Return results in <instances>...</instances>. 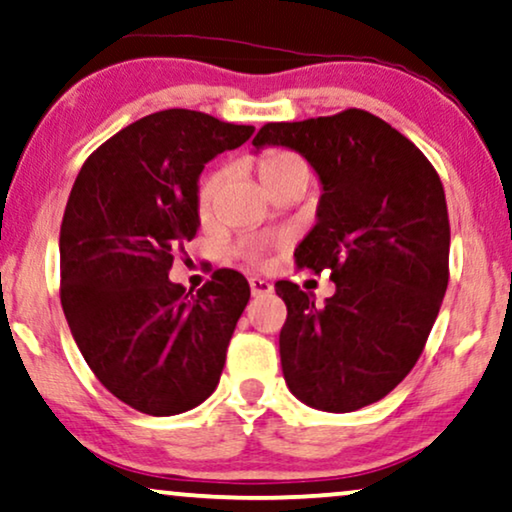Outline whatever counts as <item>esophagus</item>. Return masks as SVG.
I'll return each mask as SVG.
<instances>
[{"mask_svg":"<svg viewBox=\"0 0 512 512\" xmlns=\"http://www.w3.org/2000/svg\"><path fill=\"white\" fill-rule=\"evenodd\" d=\"M250 292L255 297H267L274 292V285L269 281H264V278H250Z\"/></svg>","mask_w":512,"mask_h":512,"instance_id":"esophagus-1","label":"esophagus"}]
</instances>
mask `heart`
Listing matches in <instances>:
<instances>
[{"mask_svg":"<svg viewBox=\"0 0 512 512\" xmlns=\"http://www.w3.org/2000/svg\"><path fill=\"white\" fill-rule=\"evenodd\" d=\"M260 175L264 180V185H274L276 180H281L292 170L297 168H306L304 161L299 159L295 152H288V149H269V152H264L260 156ZM224 177H227V168H215L210 170V173L203 177L201 185H199V192H196V203H199V213L206 217L210 215V210H213V203H215V196L220 192ZM236 255L243 257L245 262L250 264H264L267 260V250H269V243L262 241V238H243V241L236 243Z\"/></svg>","mask_w":512,"mask_h":512,"instance_id":"heart-1","label":"heart"}]
</instances>
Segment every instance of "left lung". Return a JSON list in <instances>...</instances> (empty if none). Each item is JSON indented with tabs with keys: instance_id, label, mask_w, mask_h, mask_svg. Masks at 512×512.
Listing matches in <instances>:
<instances>
[{
	"instance_id": "8db88e82",
	"label": "left lung",
	"mask_w": 512,
	"mask_h": 512,
	"mask_svg": "<svg viewBox=\"0 0 512 512\" xmlns=\"http://www.w3.org/2000/svg\"><path fill=\"white\" fill-rule=\"evenodd\" d=\"M252 145L295 149L323 185L318 222L295 262L330 271L337 292L316 306L297 283H276L288 306L281 330L288 388L323 412L377 403L417 365L447 290L440 175L412 140L356 107L264 124Z\"/></svg>"
}]
</instances>
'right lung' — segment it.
Wrapping results in <instances>:
<instances>
[{
  "label": "right lung",
  "instance_id": "right-lung-1",
  "mask_svg": "<svg viewBox=\"0 0 512 512\" xmlns=\"http://www.w3.org/2000/svg\"><path fill=\"white\" fill-rule=\"evenodd\" d=\"M255 128L163 109L81 166L60 224V304L81 356L121 403L152 417L201 405L220 381L250 299L234 269L201 290L168 281L199 229V175Z\"/></svg>",
  "mask_w": 512,
  "mask_h": 512
}]
</instances>
